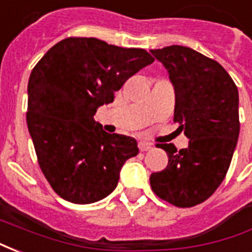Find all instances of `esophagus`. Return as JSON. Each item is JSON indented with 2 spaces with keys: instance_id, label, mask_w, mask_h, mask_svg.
Here are the masks:
<instances>
[{
  "instance_id": "esophagus-1",
  "label": "esophagus",
  "mask_w": 252,
  "mask_h": 252,
  "mask_svg": "<svg viewBox=\"0 0 252 252\" xmlns=\"http://www.w3.org/2000/svg\"><path fill=\"white\" fill-rule=\"evenodd\" d=\"M150 148H153V144L148 142H139V150L140 151H147V150H150Z\"/></svg>"
}]
</instances>
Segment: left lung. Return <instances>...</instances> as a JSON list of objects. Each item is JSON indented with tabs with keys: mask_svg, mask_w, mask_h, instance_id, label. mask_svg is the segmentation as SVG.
<instances>
[{
	"mask_svg": "<svg viewBox=\"0 0 252 252\" xmlns=\"http://www.w3.org/2000/svg\"><path fill=\"white\" fill-rule=\"evenodd\" d=\"M169 72L175 92L174 121L189 146L158 144L169 155L166 169L150 184L162 200L180 208L209 198L225 178L239 129V92L225 68L189 47L151 50Z\"/></svg>",
	"mask_w": 252,
	"mask_h": 252,
	"instance_id": "obj_1",
	"label": "left lung"
}]
</instances>
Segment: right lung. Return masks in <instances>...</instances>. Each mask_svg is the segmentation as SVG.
Wrapping results in <instances>:
<instances>
[{
	"label": "right lung",
	"instance_id": "obj_1",
	"mask_svg": "<svg viewBox=\"0 0 252 252\" xmlns=\"http://www.w3.org/2000/svg\"><path fill=\"white\" fill-rule=\"evenodd\" d=\"M154 62L142 48L95 37H67L46 52L28 81L27 124L43 174L55 193L92 204L117 186L126 159L139 154L131 136L108 133L94 120L128 78Z\"/></svg>",
	"mask_w": 252,
	"mask_h": 252
}]
</instances>
